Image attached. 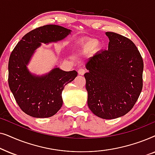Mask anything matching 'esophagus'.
Returning a JSON list of instances; mask_svg holds the SVG:
<instances>
[{"label":"esophagus","instance_id":"34e87169","mask_svg":"<svg viewBox=\"0 0 155 155\" xmlns=\"http://www.w3.org/2000/svg\"><path fill=\"white\" fill-rule=\"evenodd\" d=\"M85 73V70H84V68H80L79 70H78V74L80 75H83Z\"/></svg>","mask_w":155,"mask_h":155}]
</instances>
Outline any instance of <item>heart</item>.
<instances>
[{"label":"heart","instance_id":"1","mask_svg":"<svg viewBox=\"0 0 155 155\" xmlns=\"http://www.w3.org/2000/svg\"><path fill=\"white\" fill-rule=\"evenodd\" d=\"M97 45H98V42L96 40H90V41H87L83 44V49L86 51L93 49Z\"/></svg>","mask_w":155,"mask_h":155}]
</instances>
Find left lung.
I'll use <instances>...</instances> for the list:
<instances>
[{
    "instance_id": "8db88e82",
    "label": "left lung",
    "mask_w": 155,
    "mask_h": 155,
    "mask_svg": "<svg viewBox=\"0 0 155 155\" xmlns=\"http://www.w3.org/2000/svg\"><path fill=\"white\" fill-rule=\"evenodd\" d=\"M108 50L87 61L88 107L104 119L124 116L132 109L143 89V61L135 44L114 32H106Z\"/></svg>"
}]
</instances>
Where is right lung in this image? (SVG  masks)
I'll use <instances>...</instances> for the list:
<instances>
[{"label":"right lung","instance_id":"obj_1","mask_svg":"<svg viewBox=\"0 0 155 155\" xmlns=\"http://www.w3.org/2000/svg\"><path fill=\"white\" fill-rule=\"evenodd\" d=\"M71 31L56 25L38 27L25 35L10 54L8 84L16 102L27 115L51 117L62 107L63 89L77 77V72H67L55 67L45 75H37L30 73L27 65L41 43H56L64 39Z\"/></svg>","mask_w":155,"mask_h":155}]
</instances>
